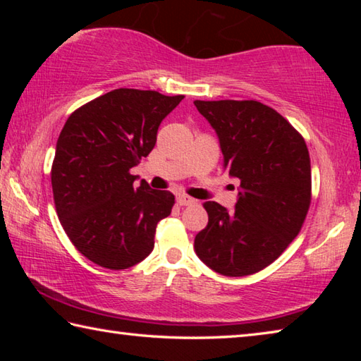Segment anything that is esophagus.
<instances>
[{"instance_id": "obj_1", "label": "esophagus", "mask_w": 361, "mask_h": 361, "mask_svg": "<svg viewBox=\"0 0 361 361\" xmlns=\"http://www.w3.org/2000/svg\"><path fill=\"white\" fill-rule=\"evenodd\" d=\"M176 202L183 207H186V205H194L195 200L192 197H189V195H186V194H180L178 197H176Z\"/></svg>"}]
</instances>
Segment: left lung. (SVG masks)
<instances>
[{
  "instance_id": "obj_1",
  "label": "left lung",
  "mask_w": 361,
  "mask_h": 361,
  "mask_svg": "<svg viewBox=\"0 0 361 361\" xmlns=\"http://www.w3.org/2000/svg\"><path fill=\"white\" fill-rule=\"evenodd\" d=\"M216 130L224 170L240 180L235 209L205 202L209 224L195 253L228 277L252 276L272 264L301 231L312 199L304 138L282 114L256 100H195Z\"/></svg>"
}]
</instances>
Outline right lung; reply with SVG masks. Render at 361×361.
<instances>
[{"label":"right lung","instance_id":"right-lung-1","mask_svg":"<svg viewBox=\"0 0 361 361\" xmlns=\"http://www.w3.org/2000/svg\"><path fill=\"white\" fill-rule=\"evenodd\" d=\"M185 95L116 89L75 109L52 162L54 204L73 245L89 261L121 271L154 248L156 226L175 195L151 189L130 169L156 145L162 119Z\"/></svg>","mask_w":361,"mask_h":361}]
</instances>
